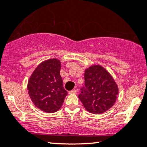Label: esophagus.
<instances>
[{
  "label": "esophagus",
  "mask_w": 147,
  "mask_h": 147,
  "mask_svg": "<svg viewBox=\"0 0 147 147\" xmlns=\"http://www.w3.org/2000/svg\"><path fill=\"white\" fill-rule=\"evenodd\" d=\"M77 90L76 89H73V90H72V91H69V94H76L77 93Z\"/></svg>",
  "instance_id": "1"
}]
</instances>
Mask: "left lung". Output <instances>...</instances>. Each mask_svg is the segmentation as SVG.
<instances>
[{"label":"left lung","mask_w":147,"mask_h":147,"mask_svg":"<svg viewBox=\"0 0 147 147\" xmlns=\"http://www.w3.org/2000/svg\"><path fill=\"white\" fill-rule=\"evenodd\" d=\"M79 98L85 108L93 114H100L114 105L118 87L108 71L100 65L91 66L85 71V87Z\"/></svg>","instance_id":"left-lung-1"}]
</instances>
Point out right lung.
<instances>
[{"label":"right lung","mask_w":147,"mask_h":147,"mask_svg":"<svg viewBox=\"0 0 147 147\" xmlns=\"http://www.w3.org/2000/svg\"><path fill=\"white\" fill-rule=\"evenodd\" d=\"M61 63L56 58L41 62L31 74L27 84L29 97L38 109L54 113L62 107L67 91L60 75Z\"/></svg>","instance_id":"add662e5"}]
</instances>
